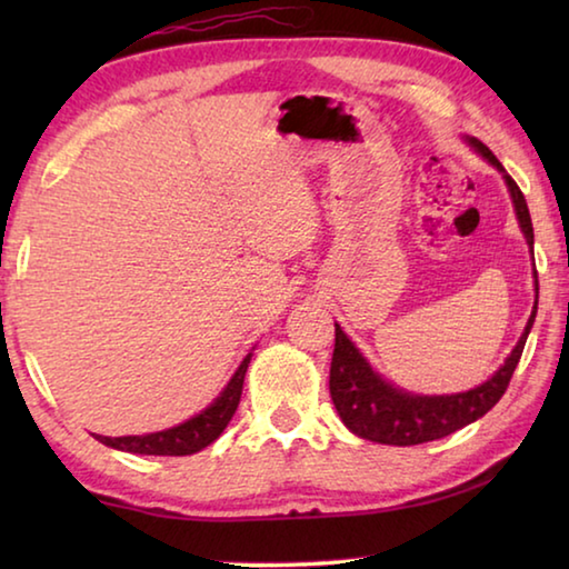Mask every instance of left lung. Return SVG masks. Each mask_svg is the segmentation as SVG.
Returning a JSON list of instances; mask_svg holds the SVG:
<instances>
[{"label":"left lung","mask_w":569,"mask_h":569,"mask_svg":"<svg viewBox=\"0 0 569 569\" xmlns=\"http://www.w3.org/2000/svg\"><path fill=\"white\" fill-rule=\"evenodd\" d=\"M469 146L481 158L492 162V166L502 172L505 182L512 196L515 213L519 220V228L527 238L529 248L535 243V230L532 218H529L527 200L519 190L512 176H507L502 162L495 158V152L489 150L485 142L469 138ZM535 293H539L537 286V271H535ZM537 316V296L532 316L525 326V333L519 336L512 353L507 356L505 366H499L492 379H487L481 387L461 391V393H447V397H419V393H409L403 389L391 387L389 381H383L377 371L371 369L369 361L363 359L361 351L349 341V336L341 331V326L336 323V346H333V359H331V399L333 407L339 411L341 421L349 427L356 437L379 441V445H393V447H411L423 445V441H435L441 437L455 435L457 429L467 427V423L477 421L479 417L495 407V403L505 397L509 387V379L519 363V356L525 351L529 329H532Z\"/></svg>","instance_id":"1"}]
</instances>
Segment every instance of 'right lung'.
Segmentation results:
<instances>
[{
	"instance_id": "right-lung-1",
	"label": "right lung",
	"mask_w": 569,
	"mask_h": 569,
	"mask_svg": "<svg viewBox=\"0 0 569 569\" xmlns=\"http://www.w3.org/2000/svg\"><path fill=\"white\" fill-rule=\"evenodd\" d=\"M248 363H250V353L243 361H240L238 371L233 373V379L228 381L223 393H220V397L210 403L206 411H200L198 417L178 423V427L166 429V431H156V435H142V437H100V435H94V439L102 441L104 447L130 451V455H156V457L196 455V451L206 449L208 445H213V441L223 435L228 421L233 419L238 401H240V393H243V379H246Z\"/></svg>"
}]
</instances>
